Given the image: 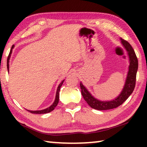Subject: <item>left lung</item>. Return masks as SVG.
I'll list each match as a JSON object with an SVG mask.
<instances>
[{
  "instance_id": "1",
  "label": "left lung",
  "mask_w": 147,
  "mask_h": 147,
  "mask_svg": "<svg viewBox=\"0 0 147 147\" xmlns=\"http://www.w3.org/2000/svg\"><path fill=\"white\" fill-rule=\"evenodd\" d=\"M121 44L124 49L127 52V54L129 59V66L127 75L124 83V86L121 93L117 96L115 98L111 100L102 101L96 98L92 95L88 89L80 82V86L81 88L82 95L83 96L84 100L88 104L91 108L97 110H107L115 108L121 105L130 94L132 93L136 86V74L138 69V60L137 58L135 52H134L132 47L130 44L122 38H120Z\"/></svg>"
}]
</instances>
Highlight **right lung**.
<instances>
[{"instance_id": "1", "label": "right lung", "mask_w": 147, "mask_h": 147, "mask_svg": "<svg viewBox=\"0 0 147 147\" xmlns=\"http://www.w3.org/2000/svg\"><path fill=\"white\" fill-rule=\"evenodd\" d=\"M14 48V45H13L11 47V49L10 50V52H9V56L8 57V59H7V68H8V71H9V59H10V57H11V54L12 53V50ZM65 80H62L61 82V83L59 84V86L58 87V89H57V91H56V98H55V100H54V102H53V104H52L51 106H49V108H47L46 109H42V110H36V111H32V110H28V109H26L27 111H28L29 112H30L32 113H36V114H43V113H49L52 111L53 110H54V108H56V106L58 105V102H59V91H60V88L62 86V84H63V82H64Z\"/></svg>"}]
</instances>
